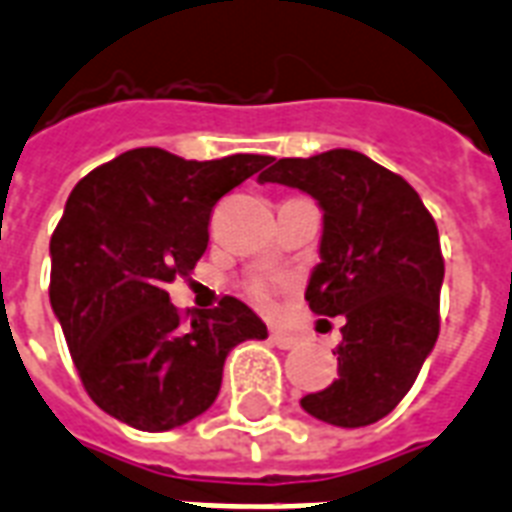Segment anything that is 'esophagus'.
Masks as SVG:
<instances>
[{"label":"esophagus","mask_w":512,"mask_h":512,"mask_svg":"<svg viewBox=\"0 0 512 512\" xmlns=\"http://www.w3.org/2000/svg\"><path fill=\"white\" fill-rule=\"evenodd\" d=\"M271 343L273 346H279V349H295V346L300 343V338L298 335L279 333V330H276V333H271Z\"/></svg>","instance_id":"obj_1"}]
</instances>
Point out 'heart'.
Here are the masks:
<instances>
[{"label": "heart", "instance_id": "obj_1", "mask_svg": "<svg viewBox=\"0 0 512 512\" xmlns=\"http://www.w3.org/2000/svg\"><path fill=\"white\" fill-rule=\"evenodd\" d=\"M249 292H252V298H255L260 306H268V303H271V290H268L265 284H252V290Z\"/></svg>", "mask_w": 512, "mask_h": 512}]
</instances>
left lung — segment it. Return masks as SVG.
<instances>
[{
  "label": "left lung",
  "mask_w": 512,
  "mask_h": 512,
  "mask_svg": "<svg viewBox=\"0 0 512 512\" xmlns=\"http://www.w3.org/2000/svg\"><path fill=\"white\" fill-rule=\"evenodd\" d=\"M260 185L298 187L325 212L306 300L319 317H343L338 378L300 400L335 427H368L408 395L440 333L443 252L438 225L395 171L354 150L271 158Z\"/></svg>",
  "instance_id": "obj_1"
}]
</instances>
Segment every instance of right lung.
Here are the masks:
<instances>
[{
  "label": "right lung",
  "instance_id": "1",
  "mask_svg": "<svg viewBox=\"0 0 512 512\" xmlns=\"http://www.w3.org/2000/svg\"><path fill=\"white\" fill-rule=\"evenodd\" d=\"M268 161L136 147L74 185L50 239V306L101 411L144 432L182 427L217 400L228 351L268 335L239 298L182 314L166 292L206 252L217 201Z\"/></svg>",
  "mask_w": 512,
  "mask_h": 512
}]
</instances>
